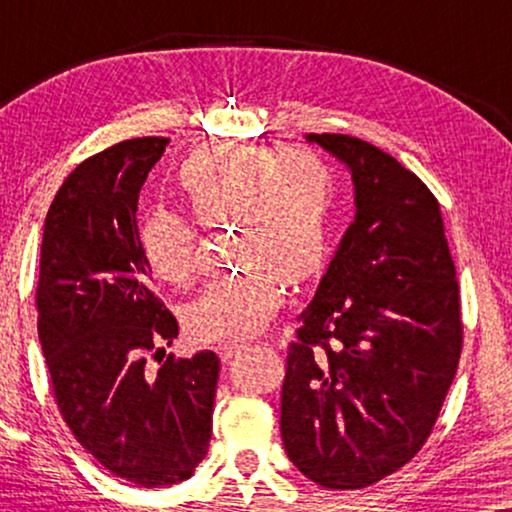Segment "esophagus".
Wrapping results in <instances>:
<instances>
[{"mask_svg": "<svg viewBox=\"0 0 512 512\" xmlns=\"http://www.w3.org/2000/svg\"><path fill=\"white\" fill-rule=\"evenodd\" d=\"M244 347H247V345H244V342H228V345L219 347V356H221V361H230V359H233L235 354H240Z\"/></svg>", "mask_w": 512, "mask_h": 512, "instance_id": "obj_1", "label": "esophagus"}]
</instances>
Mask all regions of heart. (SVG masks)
I'll use <instances>...</instances> for the list:
<instances>
[{
    "mask_svg": "<svg viewBox=\"0 0 512 512\" xmlns=\"http://www.w3.org/2000/svg\"><path fill=\"white\" fill-rule=\"evenodd\" d=\"M184 198L200 221L237 226V275L209 282L186 307L198 340H244L261 333L286 303L289 277L324 261L331 240L333 179L314 151L235 142L191 153L179 170ZM139 247L165 282L184 286L198 270V228L186 212L156 205L139 223Z\"/></svg>",
    "mask_w": 512,
    "mask_h": 512,
    "instance_id": "heart-1",
    "label": "heart"
}]
</instances>
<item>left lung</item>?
Instances as JSON below:
<instances>
[{
	"label": "left lung",
	"mask_w": 512,
	"mask_h": 512,
	"mask_svg": "<svg viewBox=\"0 0 512 512\" xmlns=\"http://www.w3.org/2000/svg\"><path fill=\"white\" fill-rule=\"evenodd\" d=\"M349 167L354 223L286 354L284 450L326 489L396 473L431 436L464 324L440 205L422 179L349 135H307Z\"/></svg>",
	"instance_id": "1"
}]
</instances>
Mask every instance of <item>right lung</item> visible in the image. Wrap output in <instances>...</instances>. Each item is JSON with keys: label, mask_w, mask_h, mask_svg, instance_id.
I'll use <instances>...</instances> for the list:
<instances>
[{"label": "right lung", "mask_w": 512, "mask_h": 512, "mask_svg": "<svg viewBox=\"0 0 512 512\" xmlns=\"http://www.w3.org/2000/svg\"><path fill=\"white\" fill-rule=\"evenodd\" d=\"M165 137L95 153L46 214L37 312L55 403L83 450L137 487L191 478L212 438L219 356L170 354L179 324L151 291L137 200Z\"/></svg>", "instance_id": "right-lung-1"}]
</instances>
